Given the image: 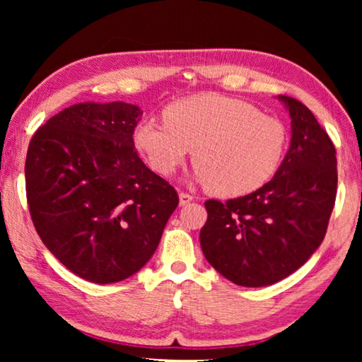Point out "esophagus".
Masks as SVG:
<instances>
[{"instance_id":"34e87169","label":"esophagus","mask_w":362,"mask_h":362,"mask_svg":"<svg viewBox=\"0 0 362 362\" xmlns=\"http://www.w3.org/2000/svg\"><path fill=\"white\" fill-rule=\"evenodd\" d=\"M179 201H180V206H187L188 203H192V201H193V196L188 194V193H180Z\"/></svg>"}]
</instances>
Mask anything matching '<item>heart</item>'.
Wrapping results in <instances>:
<instances>
[{
  "label": "heart",
  "instance_id": "heart-1",
  "mask_svg": "<svg viewBox=\"0 0 362 362\" xmlns=\"http://www.w3.org/2000/svg\"><path fill=\"white\" fill-rule=\"evenodd\" d=\"M163 116L134 129V145L159 175L174 174L193 148L196 180L220 196H244L267 185L284 159V122L247 102L204 93L173 102Z\"/></svg>",
  "mask_w": 362,
  "mask_h": 362
}]
</instances>
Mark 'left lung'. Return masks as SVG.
Masks as SVG:
<instances>
[{"label": "left lung", "mask_w": 362, "mask_h": 362, "mask_svg": "<svg viewBox=\"0 0 362 362\" xmlns=\"http://www.w3.org/2000/svg\"><path fill=\"white\" fill-rule=\"evenodd\" d=\"M291 116V146L257 192L206 201V260L231 283L263 287L292 274L326 236L337 194L335 146L302 102L278 95Z\"/></svg>", "instance_id": "obj_1"}]
</instances>
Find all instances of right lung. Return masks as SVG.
Returning <instances> with one entry per match:
<instances>
[{"label": "right lung", "instance_id": "1", "mask_svg": "<svg viewBox=\"0 0 362 362\" xmlns=\"http://www.w3.org/2000/svg\"><path fill=\"white\" fill-rule=\"evenodd\" d=\"M140 118L132 103H75L47 119L28 145L35 228L62 265L95 284L137 273L179 204L174 187L134 148Z\"/></svg>", "mask_w": 362, "mask_h": 362}]
</instances>
